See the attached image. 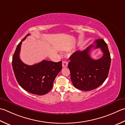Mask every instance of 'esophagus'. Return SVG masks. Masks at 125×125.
<instances>
[{
    "instance_id": "1",
    "label": "esophagus",
    "mask_w": 125,
    "mask_h": 125,
    "mask_svg": "<svg viewBox=\"0 0 125 125\" xmlns=\"http://www.w3.org/2000/svg\"><path fill=\"white\" fill-rule=\"evenodd\" d=\"M68 63L67 61H63L62 62V67H68Z\"/></svg>"
}]
</instances>
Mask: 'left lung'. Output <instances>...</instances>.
<instances>
[{
  "label": "left lung",
  "instance_id": "obj_1",
  "mask_svg": "<svg viewBox=\"0 0 125 125\" xmlns=\"http://www.w3.org/2000/svg\"><path fill=\"white\" fill-rule=\"evenodd\" d=\"M94 44L90 45L83 51L78 50L70 56L68 68L71 80L75 87L80 90L88 91L96 88L102 84L108 76L111 58L106 43L99 39ZM100 48L103 56L98 60L90 57L91 48Z\"/></svg>",
  "mask_w": 125,
  "mask_h": 125
}]
</instances>
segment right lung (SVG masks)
Listing matches in <instances>:
<instances>
[{
	"instance_id": "1",
	"label": "right lung",
	"mask_w": 125,
	"mask_h": 125,
	"mask_svg": "<svg viewBox=\"0 0 125 125\" xmlns=\"http://www.w3.org/2000/svg\"><path fill=\"white\" fill-rule=\"evenodd\" d=\"M17 46L12 58V67L19 84L31 94L43 95L52 89L53 81L62 70V62H54L43 60L32 65L24 64L19 57L22 41Z\"/></svg>"
}]
</instances>
